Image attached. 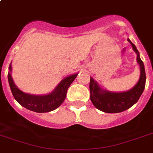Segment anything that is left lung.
I'll list each match as a JSON object with an SVG mask.
<instances>
[{
	"label": "left lung",
	"instance_id": "1",
	"mask_svg": "<svg viewBox=\"0 0 153 153\" xmlns=\"http://www.w3.org/2000/svg\"><path fill=\"white\" fill-rule=\"evenodd\" d=\"M128 41L130 43L133 49L137 55V60L140 67V79L133 89L122 93H111L109 91L101 90L98 84L91 78L90 91L91 102L97 109L105 113L116 114L129 109L137 102L145 87L146 74L144 63L142 60L140 59L139 52L135 45L128 39Z\"/></svg>",
	"mask_w": 153,
	"mask_h": 153
}]
</instances>
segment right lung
Returning a JSON list of instances; mask_svg holds the SVG:
<instances>
[{
  "label": "right lung",
  "instance_id": "add662e5",
  "mask_svg": "<svg viewBox=\"0 0 153 153\" xmlns=\"http://www.w3.org/2000/svg\"><path fill=\"white\" fill-rule=\"evenodd\" d=\"M9 70H12L11 64L9 65ZM77 74L67 77L61 81L52 93L44 96L31 95L20 91L13 82L10 73L8 74V79L13 97L22 106L36 113H48L57 109L62 105L67 96V89L75 79Z\"/></svg>",
  "mask_w": 153,
  "mask_h": 153
}]
</instances>
